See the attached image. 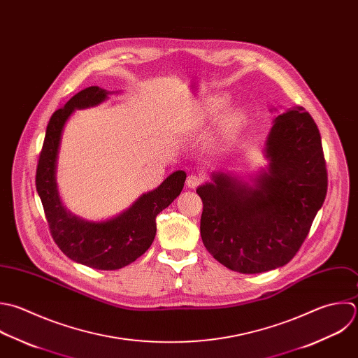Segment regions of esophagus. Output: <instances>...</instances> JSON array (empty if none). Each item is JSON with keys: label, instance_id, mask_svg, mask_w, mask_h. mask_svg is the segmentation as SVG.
Returning a JSON list of instances; mask_svg holds the SVG:
<instances>
[{"label": "esophagus", "instance_id": "esophagus-1", "mask_svg": "<svg viewBox=\"0 0 358 358\" xmlns=\"http://www.w3.org/2000/svg\"><path fill=\"white\" fill-rule=\"evenodd\" d=\"M199 184H201V177H198L195 174H191V176L187 177V187L188 188H196Z\"/></svg>", "mask_w": 358, "mask_h": 358}]
</instances>
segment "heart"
Returning a JSON list of instances; mask_svg holds the SVG:
<instances>
[{
    "instance_id": "b5f03b06",
    "label": "heart",
    "mask_w": 358,
    "mask_h": 358,
    "mask_svg": "<svg viewBox=\"0 0 358 358\" xmlns=\"http://www.w3.org/2000/svg\"><path fill=\"white\" fill-rule=\"evenodd\" d=\"M230 104V97L227 94H210L205 96L195 103L192 111L189 114V127L191 128H201L202 125L215 120L222 111L227 108ZM248 121V113L243 107H234L226 111L216 127L215 138L220 143L230 142L234 139L245 127Z\"/></svg>"
}]
</instances>
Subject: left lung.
<instances>
[{
	"instance_id": "1",
	"label": "left lung",
	"mask_w": 358,
	"mask_h": 358,
	"mask_svg": "<svg viewBox=\"0 0 358 358\" xmlns=\"http://www.w3.org/2000/svg\"><path fill=\"white\" fill-rule=\"evenodd\" d=\"M264 155L268 166L251 184L220 171L196 189L203 245L222 265L245 275L294 258L328 189L321 134L301 106L273 120Z\"/></svg>"
}]
</instances>
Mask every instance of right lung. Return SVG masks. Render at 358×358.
Here are the masks:
<instances>
[{
    "instance_id": "right-lung-1",
    "label": "right lung",
    "mask_w": 358,
    "mask_h": 358,
    "mask_svg": "<svg viewBox=\"0 0 358 358\" xmlns=\"http://www.w3.org/2000/svg\"><path fill=\"white\" fill-rule=\"evenodd\" d=\"M111 93L99 86L86 87L51 115L36 171V189L55 244L69 259L99 271L121 269L148 251L156 236V216L181 194L187 178L185 171H174L156 189L104 222H89L65 209L57 187L64 127L75 110L94 107Z\"/></svg>"
}]
</instances>
